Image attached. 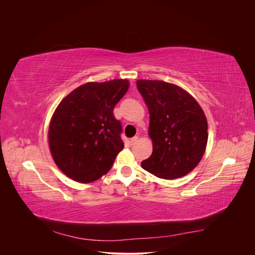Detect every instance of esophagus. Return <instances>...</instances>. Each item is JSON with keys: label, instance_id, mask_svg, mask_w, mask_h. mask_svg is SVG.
<instances>
[{"label": "esophagus", "instance_id": "obj_1", "mask_svg": "<svg viewBox=\"0 0 255 255\" xmlns=\"http://www.w3.org/2000/svg\"><path fill=\"white\" fill-rule=\"evenodd\" d=\"M137 141H138V137H137V136H135V137L131 138L129 142H130V144H131V145H133V144H135Z\"/></svg>", "mask_w": 255, "mask_h": 255}]
</instances>
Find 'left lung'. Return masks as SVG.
<instances>
[{
    "instance_id": "8db88e82",
    "label": "left lung",
    "mask_w": 255,
    "mask_h": 255,
    "mask_svg": "<svg viewBox=\"0 0 255 255\" xmlns=\"http://www.w3.org/2000/svg\"><path fill=\"white\" fill-rule=\"evenodd\" d=\"M137 89L148 107L152 154L141 166L157 177L178 178L202 159L208 123L198 102L184 89L162 81L138 80Z\"/></svg>"
}]
</instances>
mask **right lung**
<instances>
[{"mask_svg":"<svg viewBox=\"0 0 255 255\" xmlns=\"http://www.w3.org/2000/svg\"><path fill=\"white\" fill-rule=\"evenodd\" d=\"M129 89V81L88 83L68 94L50 121L48 141L58 168L88 184L111 169L124 148L122 126L113 114Z\"/></svg>","mask_w":255,"mask_h":255,"instance_id":"add662e5","label":"right lung"}]
</instances>
